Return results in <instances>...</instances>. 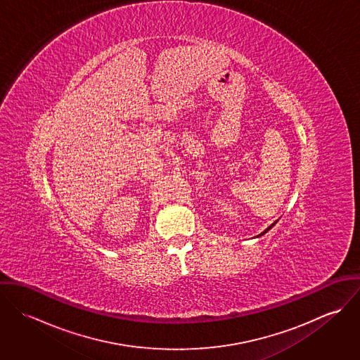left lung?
<instances>
[{"mask_svg": "<svg viewBox=\"0 0 360 360\" xmlns=\"http://www.w3.org/2000/svg\"><path fill=\"white\" fill-rule=\"evenodd\" d=\"M274 224H276V221H274V223H273V224H271V226H270V227H267V229H266V230H264V231H263V233H260V236H263V234H264V233H267V231H269V230H270V229H271V227H273V226H274Z\"/></svg>", "mask_w": 360, "mask_h": 360, "instance_id": "obj_1", "label": "left lung"}]
</instances>
